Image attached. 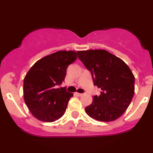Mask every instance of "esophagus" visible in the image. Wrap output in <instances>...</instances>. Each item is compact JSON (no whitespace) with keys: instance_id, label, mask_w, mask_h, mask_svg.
Segmentation results:
<instances>
[{"instance_id":"obj_1","label":"esophagus","mask_w":153,"mask_h":153,"mask_svg":"<svg viewBox=\"0 0 153 153\" xmlns=\"http://www.w3.org/2000/svg\"><path fill=\"white\" fill-rule=\"evenodd\" d=\"M75 95H77L79 97H81L83 95V93H75Z\"/></svg>"}]
</instances>
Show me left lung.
Listing matches in <instances>:
<instances>
[{
  "label": "left lung",
  "instance_id": "obj_1",
  "mask_svg": "<svg viewBox=\"0 0 153 153\" xmlns=\"http://www.w3.org/2000/svg\"><path fill=\"white\" fill-rule=\"evenodd\" d=\"M78 58L91 72L93 84L101 88L85 108L92 118L102 122L115 120L130 105L135 92V77L120 58L105 50L78 51Z\"/></svg>",
  "mask_w": 153,
  "mask_h": 153
}]
</instances>
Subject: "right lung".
Segmentation results:
<instances>
[{
  "label": "right lung",
  "mask_w": 153,
  "mask_h": 153,
  "mask_svg": "<svg viewBox=\"0 0 153 153\" xmlns=\"http://www.w3.org/2000/svg\"><path fill=\"white\" fill-rule=\"evenodd\" d=\"M76 59L75 51H58L38 60L27 72L23 81L24 100L36 118L51 123L64 115L73 94L65 88H57Z\"/></svg>",
  "instance_id": "add662e5"
}]
</instances>
